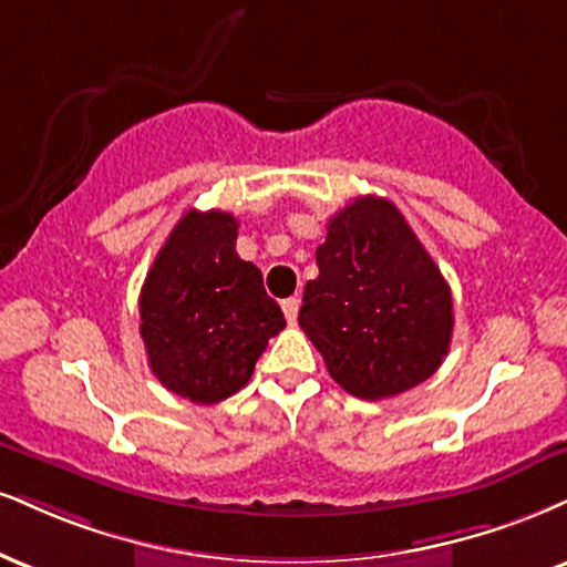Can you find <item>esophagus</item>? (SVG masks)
<instances>
[{
    "label": "esophagus",
    "instance_id": "34e87169",
    "mask_svg": "<svg viewBox=\"0 0 567 567\" xmlns=\"http://www.w3.org/2000/svg\"><path fill=\"white\" fill-rule=\"evenodd\" d=\"M298 309H301V298H298V296L285 298V301H282V311H285V317H288V322H296Z\"/></svg>",
    "mask_w": 567,
    "mask_h": 567
}]
</instances>
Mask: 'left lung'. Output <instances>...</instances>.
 <instances>
[{
	"mask_svg": "<svg viewBox=\"0 0 567 567\" xmlns=\"http://www.w3.org/2000/svg\"><path fill=\"white\" fill-rule=\"evenodd\" d=\"M298 324L332 380L378 401L425 383L449 353L452 290L401 210L364 195L327 224Z\"/></svg>",
	"mask_w": 567,
	"mask_h": 567,
	"instance_id": "obj_1",
	"label": "left lung"
}]
</instances>
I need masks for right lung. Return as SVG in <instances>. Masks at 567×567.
I'll return each mask as SVG.
<instances>
[{"instance_id":"obj_1","label":"right lung","mask_w":567,"mask_h":567,"mask_svg":"<svg viewBox=\"0 0 567 567\" xmlns=\"http://www.w3.org/2000/svg\"><path fill=\"white\" fill-rule=\"evenodd\" d=\"M235 240L231 214L187 210L140 292L150 370L193 404H216L240 391L269 338L285 327L261 271L237 256Z\"/></svg>"}]
</instances>
